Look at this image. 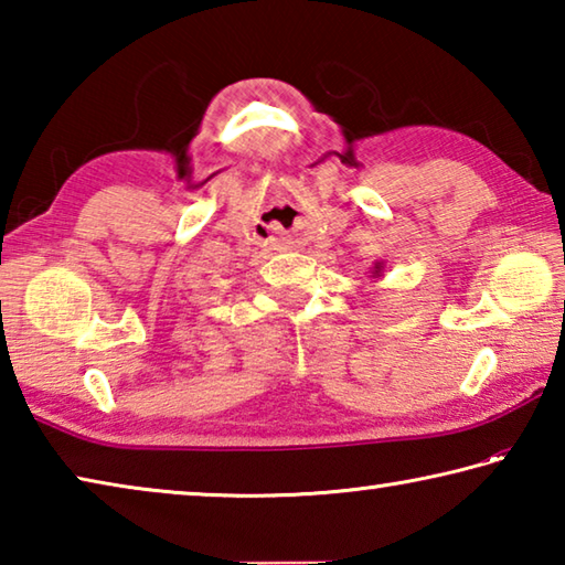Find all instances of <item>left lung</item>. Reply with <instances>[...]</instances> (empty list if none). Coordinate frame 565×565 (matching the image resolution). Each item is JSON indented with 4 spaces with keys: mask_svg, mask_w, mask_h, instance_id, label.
<instances>
[{
    "mask_svg": "<svg viewBox=\"0 0 565 565\" xmlns=\"http://www.w3.org/2000/svg\"><path fill=\"white\" fill-rule=\"evenodd\" d=\"M381 271H384V266H381V262H376V266H374V271H371V274H374V279H379V276H381Z\"/></svg>",
    "mask_w": 565,
    "mask_h": 565,
    "instance_id": "8db88e82",
    "label": "left lung"
}]
</instances>
